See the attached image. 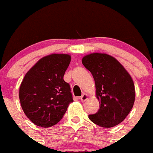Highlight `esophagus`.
I'll list each match as a JSON object with an SVG mask.
<instances>
[{
  "instance_id": "34e87169",
  "label": "esophagus",
  "mask_w": 153,
  "mask_h": 153,
  "mask_svg": "<svg viewBox=\"0 0 153 153\" xmlns=\"http://www.w3.org/2000/svg\"><path fill=\"white\" fill-rule=\"evenodd\" d=\"M87 99H88V95L86 94V93H83V95L80 97V100L82 101V102H85Z\"/></svg>"
}]
</instances>
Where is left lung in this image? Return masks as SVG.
Listing matches in <instances>:
<instances>
[{"label": "left lung", "mask_w": 153, "mask_h": 153, "mask_svg": "<svg viewBox=\"0 0 153 153\" xmlns=\"http://www.w3.org/2000/svg\"><path fill=\"white\" fill-rule=\"evenodd\" d=\"M83 66L92 74L100 108L89 119L100 126L118 125L131 111L135 101V86L131 76L112 56L93 53L83 56Z\"/></svg>", "instance_id": "8db88e82"}]
</instances>
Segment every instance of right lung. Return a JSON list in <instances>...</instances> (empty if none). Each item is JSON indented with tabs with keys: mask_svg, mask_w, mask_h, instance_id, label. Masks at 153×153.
<instances>
[{
	"mask_svg": "<svg viewBox=\"0 0 153 153\" xmlns=\"http://www.w3.org/2000/svg\"><path fill=\"white\" fill-rule=\"evenodd\" d=\"M70 60L69 54L48 55L41 58L24 76L19 98L24 113L35 125L53 126L74 102L70 84L63 79Z\"/></svg>",
	"mask_w": 153,
	"mask_h": 153,
	"instance_id": "1",
	"label": "right lung"
}]
</instances>
